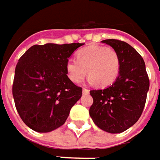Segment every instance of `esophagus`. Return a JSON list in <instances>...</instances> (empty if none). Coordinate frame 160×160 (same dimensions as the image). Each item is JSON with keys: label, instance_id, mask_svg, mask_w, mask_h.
<instances>
[{"label": "esophagus", "instance_id": "34e87169", "mask_svg": "<svg viewBox=\"0 0 160 160\" xmlns=\"http://www.w3.org/2000/svg\"><path fill=\"white\" fill-rule=\"evenodd\" d=\"M82 92H83V94H88L89 93V89L88 88H83V90H82Z\"/></svg>", "mask_w": 160, "mask_h": 160}]
</instances>
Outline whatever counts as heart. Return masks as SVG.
<instances>
[{
	"instance_id": "obj_1",
	"label": "heart",
	"mask_w": 160,
	"mask_h": 160,
	"mask_svg": "<svg viewBox=\"0 0 160 160\" xmlns=\"http://www.w3.org/2000/svg\"><path fill=\"white\" fill-rule=\"evenodd\" d=\"M121 62L118 53L106 46L93 45L80 50L77 59L69 58L66 64V74L72 82L79 84L88 72L89 82L100 87L113 84L120 73Z\"/></svg>"
}]
</instances>
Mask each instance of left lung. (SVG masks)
<instances>
[{"instance_id": "1", "label": "left lung", "mask_w": 160, "mask_h": 160, "mask_svg": "<svg viewBox=\"0 0 160 160\" xmlns=\"http://www.w3.org/2000/svg\"><path fill=\"white\" fill-rule=\"evenodd\" d=\"M119 55L121 68L116 81L105 89L91 90L94 102L89 115L108 133H121L134 125L144 110L150 81L143 58L129 43L106 39Z\"/></svg>"}]
</instances>
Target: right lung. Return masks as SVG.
I'll list each match as a JSON object with an SVG mask.
<instances>
[{
  "mask_svg": "<svg viewBox=\"0 0 160 160\" xmlns=\"http://www.w3.org/2000/svg\"><path fill=\"white\" fill-rule=\"evenodd\" d=\"M84 43L35 44L19 58L12 87L16 110L31 130L50 132L65 123L82 88L69 80L66 64Z\"/></svg>",
  "mask_w": 160,
  "mask_h": 160,
  "instance_id": "1",
  "label": "right lung"
}]
</instances>
